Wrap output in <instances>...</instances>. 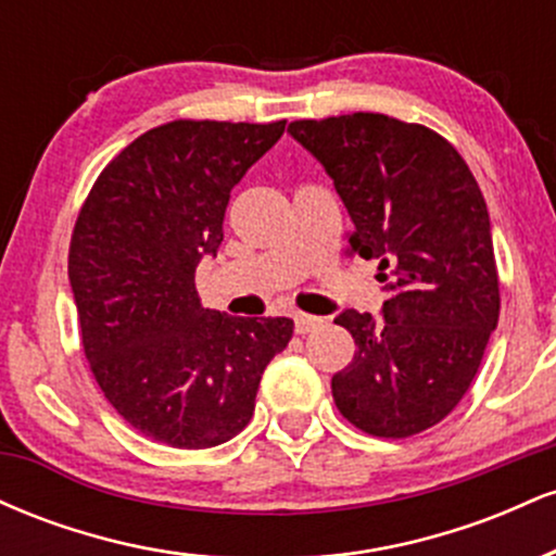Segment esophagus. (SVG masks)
Segmentation results:
<instances>
[{
    "label": "esophagus",
    "mask_w": 556,
    "mask_h": 556,
    "mask_svg": "<svg viewBox=\"0 0 556 556\" xmlns=\"http://www.w3.org/2000/svg\"><path fill=\"white\" fill-rule=\"evenodd\" d=\"M318 327H321V318H318V316L295 314V331H298V334H308V331H314Z\"/></svg>",
    "instance_id": "esophagus-1"
}]
</instances>
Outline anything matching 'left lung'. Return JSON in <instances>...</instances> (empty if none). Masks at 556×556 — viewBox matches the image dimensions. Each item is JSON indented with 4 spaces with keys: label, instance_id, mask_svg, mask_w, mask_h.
Returning a JSON list of instances; mask_svg holds the SVG:
<instances>
[{
    "label": "left lung",
    "instance_id": "left-lung-1",
    "mask_svg": "<svg viewBox=\"0 0 556 556\" xmlns=\"http://www.w3.org/2000/svg\"><path fill=\"white\" fill-rule=\"evenodd\" d=\"M334 180L350 245L379 261L381 318L348 308L353 361L331 376L337 410L384 439L420 433L455 410L500 321L486 201L439 132L355 112L287 127Z\"/></svg>",
    "mask_w": 556,
    "mask_h": 556
}]
</instances>
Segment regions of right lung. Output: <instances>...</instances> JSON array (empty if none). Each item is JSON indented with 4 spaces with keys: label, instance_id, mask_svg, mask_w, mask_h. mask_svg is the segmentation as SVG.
I'll use <instances>...</instances> for the list:
<instances>
[{
    "label": "right lung",
    "instance_id": "add662e5",
    "mask_svg": "<svg viewBox=\"0 0 556 556\" xmlns=\"http://www.w3.org/2000/svg\"><path fill=\"white\" fill-rule=\"evenodd\" d=\"M269 125L175 119L106 164L70 240L80 340L104 397L177 450L225 444L253 418L292 318L203 308L195 266L216 256L229 193L282 138Z\"/></svg>",
    "mask_w": 556,
    "mask_h": 556
}]
</instances>
